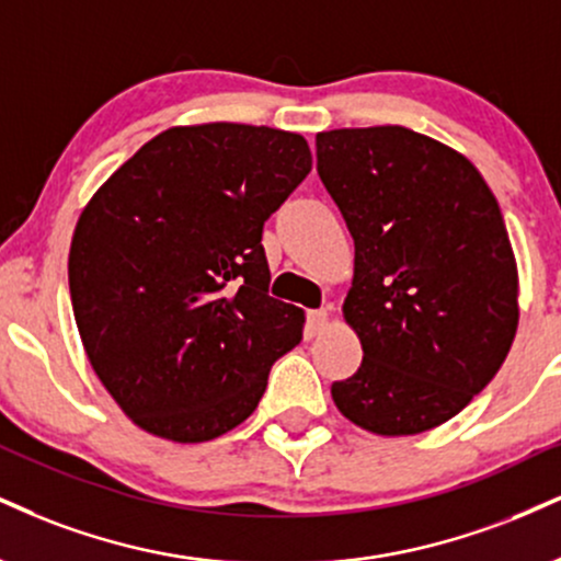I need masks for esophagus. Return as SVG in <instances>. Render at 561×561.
I'll list each match as a JSON object with an SVG mask.
<instances>
[{
  "label": "esophagus",
  "mask_w": 561,
  "mask_h": 561,
  "mask_svg": "<svg viewBox=\"0 0 561 561\" xmlns=\"http://www.w3.org/2000/svg\"><path fill=\"white\" fill-rule=\"evenodd\" d=\"M327 327H329V310L327 308L308 310V336L321 334Z\"/></svg>",
  "instance_id": "obj_1"
}]
</instances>
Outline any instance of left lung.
I'll return each instance as SVG.
<instances>
[{
    "instance_id": "obj_1",
    "label": "left lung",
    "mask_w": 561,
    "mask_h": 561,
    "mask_svg": "<svg viewBox=\"0 0 561 561\" xmlns=\"http://www.w3.org/2000/svg\"><path fill=\"white\" fill-rule=\"evenodd\" d=\"M316 170L355 240L345 321L363 363L332 400L376 436L455 417L517 332V261L494 193L455 148L400 125L316 135Z\"/></svg>"
}]
</instances>
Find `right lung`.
<instances>
[{
	"label": "right lung",
	"instance_id": "right-lung-1",
	"mask_svg": "<svg viewBox=\"0 0 561 561\" xmlns=\"http://www.w3.org/2000/svg\"><path fill=\"white\" fill-rule=\"evenodd\" d=\"M298 133L178 125L93 193L72 234L85 355L138 428L201 444L259 408L306 313L268 298L263 221L310 172Z\"/></svg>",
	"mask_w": 561,
	"mask_h": 561
}]
</instances>
